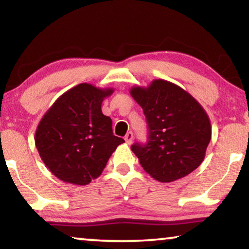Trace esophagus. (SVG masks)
<instances>
[{
	"instance_id": "34e87169",
	"label": "esophagus",
	"mask_w": 249,
	"mask_h": 249,
	"mask_svg": "<svg viewBox=\"0 0 249 249\" xmlns=\"http://www.w3.org/2000/svg\"><path fill=\"white\" fill-rule=\"evenodd\" d=\"M133 133L132 132H127V134L125 135V141H126L127 144H131L132 141H133Z\"/></svg>"
}]
</instances>
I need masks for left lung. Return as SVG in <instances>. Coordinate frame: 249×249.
Wrapping results in <instances>:
<instances>
[{
	"instance_id": "obj_1",
	"label": "left lung",
	"mask_w": 249,
	"mask_h": 249,
	"mask_svg": "<svg viewBox=\"0 0 249 249\" xmlns=\"http://www.w3.org/2000/svg\"><path fill=\"white\" fill-rule=\"evenodd\" d=\"M130 93L143 109L148 142L131 149L143 170L159 182H172L203 163L212 138L207 112L180 86L154 79L147 88L133 86Z\"/></svg>"
}]
</instances>
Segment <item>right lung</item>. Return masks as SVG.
Here are the masks:
<instances>
[{"mask_svg": "<svg viewBox=\"0 0 249 249\" xmlns=\"http://www.w3.org/2000/svg\"><path fill=\"white\" fill-rule=\"evenodd\" d=\"M114 89L82 83L65 92L45 112L35 133L43 163L59 180L77 185L100 177L122 138L112 134L111 118L102 114Z\"/></svg>", "mask_w": 249, "mask_h": 249, "instance_id": "obj_1", "label": "right lung"}]
</instances>
